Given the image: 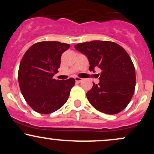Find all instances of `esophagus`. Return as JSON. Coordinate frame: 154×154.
<instances>
[{
    "label": "esophagus",
    "instance_id": "obj_1",
    "mask_svg": "<svg viewBox=\"0 0 154 154\" xmlns=\"http://www.w3.org/2000/svg\"><path fill=\"white\" fill-rule=\"evenodd\" d=\"M75 79L76 82H82V81L83 80V79L79 78V77H76Z\"/></svg>",
    "mask_w": 154,
    "mask_h": 154
}]
</instances>
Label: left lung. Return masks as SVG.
Segmentation results:
<instances>
[{
	"label": "left lung",
	"mask_w": 154,
	"mask_h": 154,
	"mask_svg": "<svg viewBox=\"0 0 154 154\" xmlns=\"http://www.w3.org/2000/svg\"><path fill=\"white\" fill-rule=\"evenodd\" d=\"M75 48L87 56L90 71L101 69L100 82H93L87 98L95 109L107 114H118L132 99L135 88V69L127 51L117 43L93 40Z\"/></svg>",
	"instance_id": "1"
}]
</instances>
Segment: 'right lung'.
<instances>
[{
    "instance_id": "1",
    "label": "right lung",
    "mask_w": 154,
    "mask_h": 154,
    "mask_svg": "<svg viewBox=\"0 0 154 154\" xmlns=\"http://www.w3.org/2000/svg\"><path fill=\"white\" fill-rule=\"evenodd\" d=\"M69 44L57 41L35 43L26 51L19 65L18 80L23 97L33 110L43 114L64 105L75 79H54L61 63V54Z\"/></svg>"
}]
</instances>
